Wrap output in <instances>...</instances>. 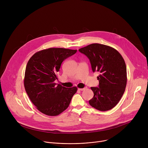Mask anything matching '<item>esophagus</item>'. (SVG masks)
Segmentation results:
<instances>
[{
	"label": "esophagus",
	"mask_w": 148,
	"mask_h": 148,
	"mask_svg": "<svg viewBox=\"0 0 148 148\" xmlns=\"http://www.w3.org/2000/svg\"><path fill=\"white\" fill-rule=\"evenodd\" d=\"M86 89V88H78V90L79 91H83V90H85Z\"/></svg>",
	"instance_id": "obj_1"
}]
</instances>
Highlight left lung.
<instances>
[{
    "mask_svg": "<svg viewBox=\"0 0 148 148\" xmlns=\"http://www.w3.org/2000/svg\"><path fill=\"white\" fill-rule=\"evenodd\" d=\"M78 50L88 58L92 71L99 73L98 87H91L94 97L89 101L90 105L101 111L111 110L120 101L126 86V67L123 57L115 49L98 43Z\"/></svg>",
    "mask_w": 148,
    "mask_h": 148,
    "instance_id": "left-lung-1",
    "label": "left lung"
}]
</instances>
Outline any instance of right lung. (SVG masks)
I'll list each match as a JSON object with an SVG mask.
<instances>
[{
	"label": "right lung",
	"instance_id": "right-lung-1",
	"mask_svg": "<svg viewBox=\"0 0 148 148\" xmlns=\"http://www.w3.org/2000/svg\"><path fill=\"white\" fill-rule=\"evenodd\" d=\"M77 50L50 48L36 53L25 71V90L36 108L49 116H57L69 106L76 87L66 88L54 82L62 62Z\"/></svg>",
	"mask_w": 148,
	"mask_h": 148
}]
</instances>
